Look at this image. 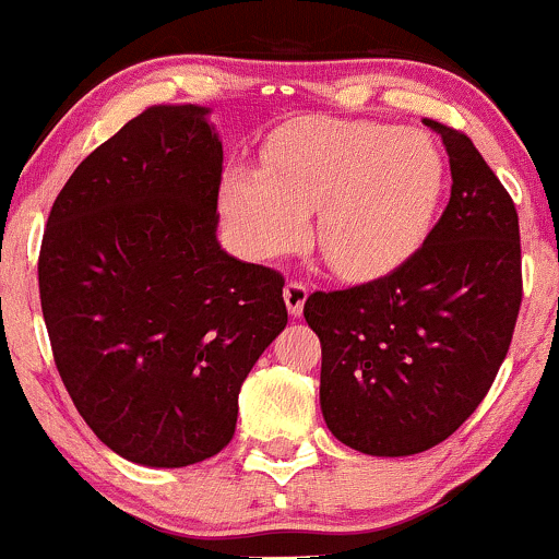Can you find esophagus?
Segmentation results:
<instances>
[{
	"instance_id": "obj_1",
	"label": "esophagus",
	"mask_w": 559,
	"mask_h": 559,
	"mask_svg": "<svg viewBox=\"0 0 559 559\" xmlns=\"http://www.w3.org/2000/svg\"><path fill=\"white\" fill-rule=\"evenodd\" d=\"M308 294H310V289L305 284H299V281H292V284H286L284 302H286V308H289L294 318L302 316L305 302H308Z\"/></svg>"
}]
</instances>
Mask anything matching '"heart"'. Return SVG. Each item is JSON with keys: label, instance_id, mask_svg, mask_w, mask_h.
<instances>
[{"label": "heart", "instance_id": "b5f03b06", "mask_svg": "<svg viewBox=\"0 0 559 559\" xmlns=\"http://www.w3.org/2000/svg\"><path fill=\"white\" fill-rule=\"evenodd\" d=\"M449 186L443 151L397 124L297 119L265 148V171L238 167L219 188V212L251 260H275L310 241L345 278L388 275L427 241Z\"/></svg>", "mask_w": 559, "mask_h": 559}]
</instances>
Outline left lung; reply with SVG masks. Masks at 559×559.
Masks as SVG:
<instances>
[{
  "label": "left lung",
  "mask_w": 559,
  "mask_h": 559,
  "mask_svg": "<svg viewBox=\"0 0 559 559\" xmlns=\"http://www.w3.org/2000/svg\"><path fill=\"white\" fill-rule=\"evenodd\" d=\"M425 124L449 151L443 217L390 275L305 302L321 340L323 419L369 456L421 453L467 421L507 358L523 299L512 199L467 134Z\"/></svg>",
  "instance_id": "left-lung-1"
}]
</instances>
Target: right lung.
<instances>
[{
	"mask_svg": "<svg viewBox=\"0 0 559 559\" xmlns=\"http://www.w3.org/2000/svg\"><path fill=\"white\" fill-rule=\"evenodd\" d=\"M156 106L73 169L39 254L55 366L110 451L188 467L230 443L238 392L286 329L284 278L217 241L223 140Z\"/></svg>",
	"mask_w": 559,
	"mask_h": 559,
	"instance_id": "obj_1",
	"label": "right lung"
}]
</instances>
